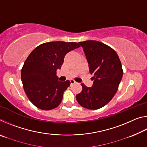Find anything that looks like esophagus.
Listing matches in <instances>:
<instances>
[{
	"instance_id": "obj_1",
	"label": "esophagus",
	"mask_w": 147,
	"mask_h": 147,
	"mask_svg": "<svg viewBox=\"0 0 147 147\" xmlns=\"http://www.w3.org/2000/svg\"><path fill=\"white\" fill-rule=\"evenodd\" d=\"M70 82H71V84H75L76 83L75 80H73V79H71V80H70Z\"/></svg>"
}]
</instances>
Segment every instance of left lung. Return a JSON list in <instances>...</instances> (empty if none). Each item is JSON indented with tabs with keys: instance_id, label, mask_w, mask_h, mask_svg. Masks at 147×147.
<instances>
[{
	"instance_id": "8db88e82",
	"label": "left lung",
	"mask_w": 147,
	"mask_h": 147,
	"mask_svg": "<svg viewBox=\"0 0 147 147\" xmlns=\"http://www.w3.org/2000/svg\"><path fill=\"white\" fill-rule=\"evenodd\" d=\"M78 43L83 47L93 84L88 88L81 84L82 90L76 96L80 106L98 109L106 105L117 91L123 70L116 52L102 42L88 40Z\"/></svg>"
}]
</instances>
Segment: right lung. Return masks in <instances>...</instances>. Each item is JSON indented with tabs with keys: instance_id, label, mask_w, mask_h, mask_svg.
I'll return each instance as SVG.
<instances>
[{
	"instance_id": "add662e5",
	"label": "right lung",
	"mask_w": 147,
	"mask_h": 147,
	"mask_svg": "<svg viewBox=\"0 0 147 147\" xmlns=\"http://www.w3.org/2000/svg\"><path fill=\"white\" fill-rule=\"evenodd\" d=\"M80 47L75 42H47L30 54L21 69V80L26 94L35 106L51 110L59 105L71 82L59 81L56 71L61 69L65 56Z\"/></svg>"
}]
</instances>
